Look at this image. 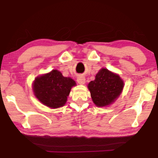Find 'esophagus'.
Returning <instances> with one entry per match:
<instances>
[{"mask_svg": "<svg viewBox=\"0 0 158 158\" xmlns=\"http://www.w3.org/2000/svg\"><path fill=\"white\" fill-rule=\"evenodd\" d=\"M77 82L79 85H84L85 83V77L82 75L78 76L77 77Z\"/></svg>", "mask_w": 158, "mask_h": 158, "instance_id": "obj_1", "label": "esophagus"}]
</instances>
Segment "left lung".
Here are the masks:
<instances>
[{
    "label": "left lung",
    "instance_id": "8db88e82",
    "mask_svg": "<svg viewBox=\"0 0 158 158\" xmlns=\"http://www.w3.org/2000/svg\"><path fill=\"white\" fill-rule=\"evenodd\" d=\"M123 88L124 81L120 77L106 68L100 69L95 79L88 85L92 100L97 107L113 104L120 96Z\"/></svg>",
    "mask_w": 158,
    "mask_h": 158
}]
</instances>
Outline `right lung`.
<instances>
[{
  "instance_id": "add662e5",
  "label": "right lung",
  "mask_w": 158,
  "mask_h": 158,
  "mask_svg": "<svg viewBox=\"0 0 158 158\" xmlns=\"http://www.w3.org/2000/svg\"><path fill=\"white\" fill-rule=\"evenodd\" d=\"M77 83L70 77H63L58 70L38 76L32 82L34 95L40 102L50 108L64 106L70 90Z\"/></svg>"
}]
</instances>
